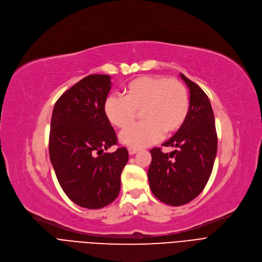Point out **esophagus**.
<instances>
[{
  "label": "esophagus",
  "mask_w": 262,
  "mask_h": 262,
  "mask_svg": "<svg viewBox=\"0 0 262 262\" xmlns=\"http://www.w3.org/2000/svg\"><path fill=\"white\" fill-rule=\"evenodd\" d=\"M128 152H129V155H130V156H134L135 153H137V152H138V149L130 147V148H128Z\"/></svg>",
  "instance_id": "obj_1"
}]
</instances>
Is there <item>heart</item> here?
Wrapping results in <instances>:
<instances>
[{"instance_id":"b5f03b06","label":"heart","mask_w":262,"mask_h":262,"mask_svg":"<svg viewBox=\"0 0 262 262\" xmlns=\"http://www.w3.org/2000/svg\"><path fill=\"white\" fill-rule=\"evenodd\" d=\"M104 114L113 126L126 129L142 114L143 122L120 133V142L132 148H144L159 142L163 133L177 132L189 112L187 89L174 78L141 76L127 83L124 98L107 97Z\"/></svg>"}]
</instances>
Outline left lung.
I'll return each instance as SVG.
<instances>
[{
    "mask_svg": "<svg viewBox=\"0 0 262 262\" xmlns=\"http://www.w3.org/2000/svg\"><path fill=\"white\" fill-rule=\"evenodd\" d=\"M189 89V112L184 125L162 146L170 153L150 150L152 161L148 180L152 193L165 204H187L204 189L217 155L218 138L209 98L204 91L183 74Z\"/></svg>",
    "mask_w": 262,
    "mask_h": 262,
    "instance_id": "8db88e82",
    "label": "left lung"
}]
</instances>
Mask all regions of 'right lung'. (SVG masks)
<instances>
[{
	"mask_svg": "<svg viewBox=\"0 0 262 262\" xmlns=\"http://www.w3.org/2000/svg\"><path fill=\"white\" fill-rule=\"evenodd\" d=\"M109 75H89L56 101L50 132V159L61 188L74 203L98 209L120 190V174L129 155L117 144L103 105L111 90Z\"/></svg>",
	"mask_w": 262,
	"mask_h": 262,
	"instance_id": "obj_1",
	"label": "right lung"
}]
</instances>
